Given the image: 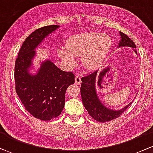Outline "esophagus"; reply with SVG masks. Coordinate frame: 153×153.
Masks as SVG:
<instances>
[{
    "label": "esophagus",
    "mask_w": 153,
    "mask_h": 153,
    "mask_svg": "<svg viewBox=\"0 0 153 153\" xmlns=\"http://www.w3.org/2000/svg\"><path fill=\"white\" fill-rule=\"evenodd\" d=\"M75 83H76L78 85H79V84H81V77L78 76V75H76L75 78Z\"/></svg>",
    "instance_id": "34e87169"
}]
</instances>
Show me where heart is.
Here are the masks:
<instances>
[{"mask_svg": "<svg viewBox=\"0 0 153 153\" xmlns=\"http://www.w3.org/2000/svg\"><path fill=\"white\" fill-rule=\"evenodd\" d=\"M112 39L100 32H84L72 35L67 40L66 47H58V55L69 65H74L75 56L81 55L83 65L88 69L99 67L107 56Z\"/></svg>", "mask_w": 153, "mask_h": 153, "instance_id": "b5f03b06", "label": "heart"}]
</instances>
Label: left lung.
Here are the masks:
<instances>
[{
    "label": "left lung",
    "instance_id": "left-lung-1",
    "mask_svg": "<svg viewBox=\"0 0 153 153\" xmlns=\"http://www.w3.org/2000/svg\"><path fill=\"white\" fill-rule=\"evenodd\" d=\"M120 35H121V40L118 47H132L135 50V53H137L136 50L135 49L136 46L135 43L132 41V39H130L127 35L121 32H120ZM102 73L103 70L101 71L98 75V71H95L87 76L83 77L81 78L82 83H81V95L84 107L86 108L89 115L95 121L104 123L116 119L117 118L121 116L123 112H124L127 109V108L131 105L132 103L120 110H112L103 105L98 99L96 90H95L96 81H98V78L101 77Z\"/></svg>",
    "mask_w": 153,
    "mask_h": 153
}]
</instances>
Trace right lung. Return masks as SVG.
<instances>
[{"instance_id":"1","label":"right lung","mask_w":153,"mask_h":153,"mask_svg":"<svg viewBox=\"0 0 153 153\" xmlns=\"http://www.w3.org/2000/svg\"><path fill=\"white\" fill-rule=\"evenodd\" d=\"M59 26L51 25L34 31L23 43L15 65V90L25 109L35 118L50 121L58 117L65 104L67 87L75 83V75L64 72L51 61L41 65L36 75L28 73L34 49Z\"/></svg>"}]
</instances>
